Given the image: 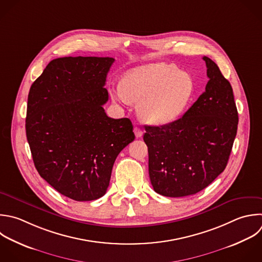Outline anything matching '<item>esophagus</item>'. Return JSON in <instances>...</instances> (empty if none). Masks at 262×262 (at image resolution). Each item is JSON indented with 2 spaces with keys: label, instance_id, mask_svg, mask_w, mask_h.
<instances>
[{
  "label": "esophagus",
  "instance_id": "34e87169",
  "mask_svg": "<svg viewBox=\"0 0 262 262\" xmlns=\"http://www.w3.org/2000/svg\"><path fill=\"white\" fill-rule=\"evenodd\" d=\"M134 134H135V136L137 138H140L142 136V134H143V131L139 127H135L134 128Z\"/></svg>",
  "mask_w": 262,
  "mask_h": 262
}]
</instances>
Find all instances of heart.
<instances>
[{
  "mask_svg": "<svg viewBox=\"0 0 262 262\" xmlns=\"http://www.w3.org/2000/svg\"><path fill=\"white\" fill-rule=\"evenodd\" d=\"M194 91L192 78L165 62L133 70L113 86L114 101L140 103L139 116L147 124L164 125L176 120L187 107Z\"/></svg>",
  "mask_w": 262,
  "mask_h": 262,
  "instance_id": "heart-1",
  "label": "heart"
}]
</instances>
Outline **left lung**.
Here are the masks:
<instances>
[{"instance_id": "1", "label": "left lung", "mask_w": 262, "mask_h": 262, "mask_svg": "<svg viewBox=\"0 0 262 262\" xmlns=\"http://www.w3.org/2000/svg\"><path fill=\"white\" fill-rule=\"evenodd\" d=\"M205 92L182 118L145 126L148 173L156 192L171 198L194 194L225 169L238 116L229 82L209 57Z\"/></svg>"}]
</instances>
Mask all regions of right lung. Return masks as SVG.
<instances>
[{"instance_id": "add662e5", "label": "right lung", "mask_w": 262, "mask_h": 262, "mask_svg": "<svg viewBox=\"0 0 262 262\" xmlns=\"http://www.w3.org/2000/svg\"><path fill=\"white\" fill-rule=\"evenodd\" d=\"M112 57H62L33 83L26 120L36 169L61 194L79 202L101 198L114 163L135 138L128 118L112 119L103 104Z\"/></svg>"}]
</instances>
